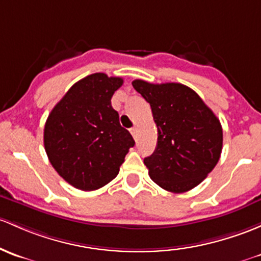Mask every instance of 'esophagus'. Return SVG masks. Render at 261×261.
I'll return each instance as SVG.
<instances>
[{"instance_id":"34e87169","label":"esophagus","mask_w":261,"mask_h":261,"mask_svg":"<svg viewBox=\"0 0 261 261\" xmlns=\"http://www.w3.org/2000/svg\"><path fill=\"white\" fill-rule=\"evenodd\" d=\"M130 133H131V135L134 136V139H138V127H136V126H134V127H131L130 128Z\"/></svg>"}]
</instances>
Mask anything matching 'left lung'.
Returning <instances> with one entry per match:
<instances>
[{
    "label": "left lung",
    "mask_w": 261,
    "mask_h": 261,
    "mask_svg": "<svg viewBox=\"0 0 261 261\" xmlns=\"http://www.w3.org/2000/svg\"><path fill=\"white\" fill-rule=\"evenodd\" d=\"M150 103L158 127V145L144 159L153 182L180 194L199 185L220 159L223 128L194 90L176 82L133 81Z\"/></svg>",
    "instance_id": "8db88e82"
}]
</instances>
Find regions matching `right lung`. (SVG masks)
Segmentation results:
<instances>
[{
    "label": "right lung",
    "instance_id": "obj_1",
    "mask_svg": "<svg viewBox=\"0 0 261 261\" xmlns=\"http://www.w3.org/2000/svg\"><path fill=\"white\" fill-rule=\"evenodd\" d=\"M123 80L92 73L76 82L48 115L43 144L51 165L73 188L92 191L114 180L133 136L120 125L111 97Z\"/></svg>",
    "mask_w": 261,
    "mask_h": 261
}]
</instances>
